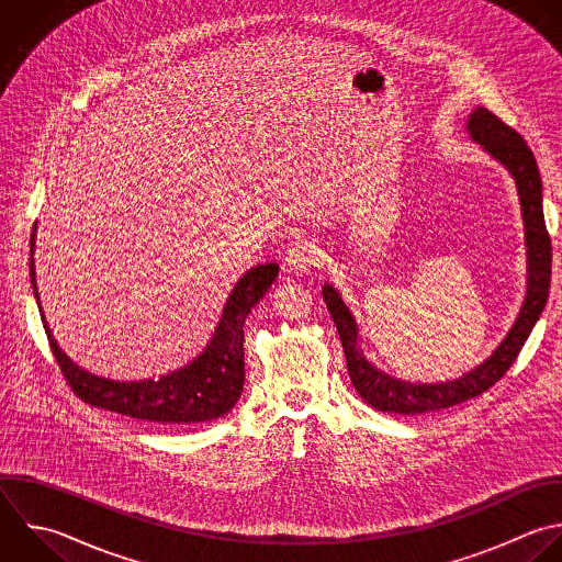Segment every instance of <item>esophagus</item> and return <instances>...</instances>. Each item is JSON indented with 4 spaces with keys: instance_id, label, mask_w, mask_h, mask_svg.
Instances as JSON below:
<instances>
[{
    "instance_id": "34e87169",
    "label": "esophagus",
    "mask_w": 562,
    "mask_h": 562,
    "mask_svg": "<svg viewBox=\"0 0 562 562\" xmlns=\"http://www.w3.org/2000/svg\"><path fill=\"white\" fill-rule=\"evenodd\" d=\"M321 250L312 244V241H305V239H299L294 241L290 248H288V257H285V266L290 268V272L294 274H307L312 272L314 268L321 266Z\"/></svg>"
}]
</instances>
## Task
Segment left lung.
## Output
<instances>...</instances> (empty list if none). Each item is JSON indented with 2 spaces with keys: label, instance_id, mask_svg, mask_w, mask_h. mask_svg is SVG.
Wrapping results in <instances>:
<instances>
[{
  "label": "left lung",
  "instance_id": "obj_1",
  "mask_svg": "<svg viewBox=\"0 0 562 562\" xmlns=\"http://www.w3.org/2000/svg\"><path fill=\"white\" fill-rule=\"evenodd\" d=\"M468 132L472 140H479L498 162H503L516 180L520 211L527 235V259H529V288L522 310L498 345V349L474 371L468 375L441 382V384H411L400 382L382 371L373 369L360 349L356 347V323L340 301L338 292L331 285L323 288V299L338 329L342 351L347 358V371L351 384L360 393V397L382 413L397 415H422L441 408L457 406L465 400H472L494 386L512 367L518 351L522 349L527 336L531 334L549 294L551 279V239L544 226L542 215V184L536 158L522 136L505 125L498 116H494L485 108H476L468 121Z\"/></svg>",
  "mask_w": 562,
  "mask_h": 562
}]
</instances>
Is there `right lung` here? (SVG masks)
<instances>
[{"label": "right lung", "mask_w": 562, "mask_h": 562, "mask_svg": "<svg viewBox=\"0 0 562 562\" xmlns=\"http://www.w3.org/2000/svg\"><path fill=\"white\" fill-rule=\"evenodd\" d=\"M31 246H35V241ZM33 266L35 261L31 259V277L37 296ZM277 274V263H263L248 270L226 301L222 321L206 351L189 367L160 380L114 382L90 375L57 347L46 318L44 329L68 386L86 404L134 419L154 422L158 426H191L211 422L226 415L244 391V323L248 312L270 290Z\"/></svg>", "instance_id": "obj_1"}]
</instances>
